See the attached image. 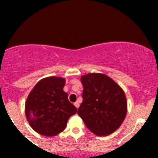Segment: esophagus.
<instances>
[{
    "label": "esophagus",
    "instance_id": "esophagus-1",
    "mask_svg": "<svg viewBox=\"0 0 158 158\" xmlns=\"http://www.w3.org/2000/svg\"><path fill=\"white\" fill-rule=\"evenodd\" d=\"M74 106L77 107V108H78L79 107V102H78V101H77L76 102H74Z\"/></svg>",
    "mask_w": 158,
    "mask_h": 158
}]
</instances>
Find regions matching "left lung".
<instances>
[{
	"instance_id": "obj_1",
	"label": "left lung",
	"mask_w": 158,
	"mask_h": 158,
	"mask_svg": "<svg viewBox=\"0 0 158 158\" xmlns=\"http://www.w3.org/2000/svg\"><path fill=\"white\" fill-rule=\"evenodd\" d=\"M82 102L77 114L97 136L113 133L121 126L127 112L124 91L105 74L89 73L81 79Z\"/></svg>"
}]
</instances>
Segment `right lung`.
I'll list each match as a JSON object with an SVG mask.
<instances>
[{"label":"right lung","mask_w":158,"mask_h":158,"mask_svg":"<svg viewBox=\"0 0 158 158\" xmlns=\"http://www.w3.org/2000/svg\"><path fill=\"white\" fill-rule=\"evenodd\" d=\"M65 80L48 77L39 81L27 97L25 113L30 126L46 137L61 133L77 109L63 90Z\"/></svg>","instance_id":"1"}]
</instances>
